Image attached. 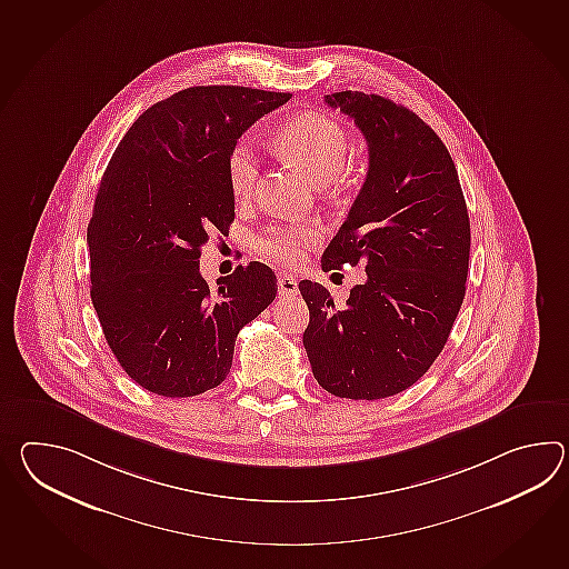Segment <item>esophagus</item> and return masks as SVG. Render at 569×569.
<instances>
[{"instance_id":"esophagus-1","label":"esophagus","mask_w":569,"mask_h":569,"mask_svg":"<svg viewBox=\"0 0 569 569\" xmlns=\"http://www.w3.org/2000/svg\"><path fill=\"white\" fill-rule=\"evenodd\" d=\"M278 290L281 296L291 298V296L298 293V281H296V278L288 276V273H281L278 278Z\"/></svg>"}]
</instances>
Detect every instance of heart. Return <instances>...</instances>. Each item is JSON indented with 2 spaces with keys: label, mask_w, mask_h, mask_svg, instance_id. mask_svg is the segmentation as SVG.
I'll return each instance as SVG.
<instances>
[{
  "label": "heart",
  "mask_w": 569,
  "mask_h": 569,
  "mask_svg": "<svg viewBox=\"0 0 569 569\" xmlns=\"http://www.w3.org/2000/svg\"><path fill=\"white\" fill-rule=\"evenodd\" d=\"M278 147L310 177L327 186L347 163L349 139L345 128L330 116L303 112L281 124L276 134ZM259 176V157L251 137H240L228 152L227 177L234 198L244 200L254 190ZM320 230L308 222H278L261 230L254 249L269 261L293 267L302 261L303 251L316 247Z\"/></svg>",
  "instance_id": "obj_1"
}]
</instances>
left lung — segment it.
<instances>
[{"mask_svg":"<svg viewBox=\"0 0 569 569\" xmlns=\"http://www.w3.org/2000/svg\"><path fill=\"white\" fill-rule=\"evenodd\" d=\"M325 101L363 132L369 169L322 269L361 263L367 278L342 308L325 286L300 281L303 349L327 392L379 400L417 383L449 339L466 298L468 206L451 154L415 112L363 91Z\"/></svg>","mask_w":569,"mask_h":569,"instance_id":"obj_1","label":"left lung"}]
</instances>
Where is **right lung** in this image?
<instances>
[{"label": "right lung", "instance_id": "1", "mask_svg": "<svg viewBox=\"0 0 569 569\" xmlns=\"http://www.w3.org/2000/svg\"><path fill=\"white\" fill-rule=\"evenodd\" d=\"M291 93L239 86L177 91L128 128L89 220L91 302L118 363L167 398L227 379L239 330L276 300L278 279L251 261L210 288L208 232H227L230 147Z\"/></svg>", "mask_w": 569, "mask_h": 569}]
</instances>
